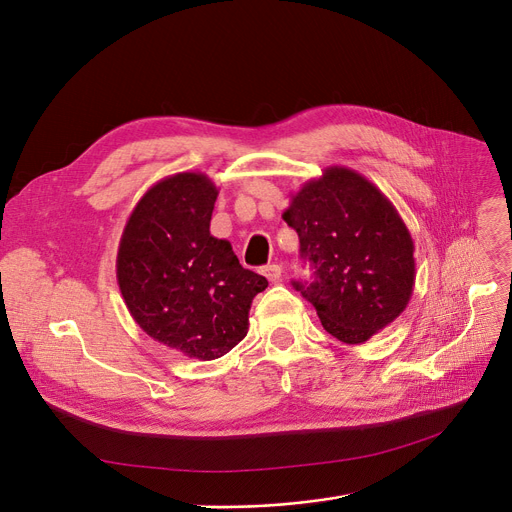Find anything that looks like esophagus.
<instances>
[{
	"instance_id": "34e87169",
	"label": "esophagus",
	"mask_w": 512,
	"mask_h": 512,
	"mask_svg": "<svg viewBox=\"0 0 512 512\" xmlns=\"http://www.w3.org/2000/svg\"><path fill=\"white\" fill-rule=\"evenodd\" d=\"M261 274H263L267 280H270V282H278V280L282 278V267L276 265V263L265 265L263 270H261Z\"/></svg>"
}]
</instances>
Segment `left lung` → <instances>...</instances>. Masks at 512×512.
Wrapping results in <instances>:
<instances>
[{"label":"left lung","mask_w":512,"mask_h":512,"mask_svg":"<svg viewBox=\"0 0 512 512\" xmlns=\"http://www.w3.org/2000/svg\"><path fill=\"white\" fill-rule=\"evenodd\" d=\"M282 218L315 267L294 288L321 326L344 344H363L407 309L415 286V242L392 201L363 174L330 166L290 195Z\"/></svg>","instance_id":"left-lung-1"}]
</instances>
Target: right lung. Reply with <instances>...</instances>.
<instances>
[{"mask_svg": "<svg viewBox=\"0 0 512 512\" xmlns=\"http://www.w3.org/2000/svg\"><path fill=\"white\" fill-rule=\"evenodd\" d=\"M220 188L201 172L161 178L130 211L116 278L126 309L155 342L211 361L247 336L255 294L267 280L238 263L209 232Z\"/></svg>", "mask_w": 512, "mask_h": 512, "instance_id": "obj_1", "label": "right lung"}]
</instances>
